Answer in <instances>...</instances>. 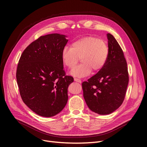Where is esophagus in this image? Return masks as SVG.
Wrapping results in <instances>:
<instances>
[{
  "instance_id": "34e87169",
  "label": "esophagus",
  "mask_w": 147,
  "mask_h": 147,
  "mask_svg": "<svg viewBox=\"0 0 147 147\" xmlns=\"http://www.w3.org/2000/svg\"><path fill=\"white\" fill-rule=\"evenodd\" d=\"M74 81H75V82H77L80 83L82 82V81H81L80 79H78V78H74Z\"/></svg>"
}]
</instances>
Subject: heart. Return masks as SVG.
Masks as SVG:
<instances>
[{"instance_id":"b5f03b06","label":"heart","mask_w":147,"mask_h":147,"mask_svg":"<svg viewBox=\"0 0 147 147\" xmlns=\"http://www.w3.org/2000/svg\"><path fill=\"white\" fill-rule=\"evenodd\" d=\"M109 49L107 43L98 38L88 36L74 42L71 48H64L62 51V59L68 68H73L79 63H82L71 71V74L78 78L88 76L92 69L94 71L101 69L105 64Z\"/></svg>"}]
</instances>
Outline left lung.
Masks as SVG:
<instances>
[{
	"mask_svg": "<svg viewBox=\"0 0 147 147\" xmlns=\"http://www.w3.org/2000/svg\"><path fill=\"white\" fill-rule=\"evenodd\" d=\"M109 56L104 66L87 82L82 83L83 97L89 109L109 114L122 104L129 83L124 53L114 36L107 34Z\"/></svg>",
	"mask_w": 147,
	"mask_h": 147,
	"instance_id": "8db88e82",
	"label": "left lung"
}]
</instances>
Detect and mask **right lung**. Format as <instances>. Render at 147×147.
I'll list each match as a JSON object with an SVG mask.
<instances>
[{
	"label": "right lung",
	"mask_w": 147,
	"mask_h": 147,
	"mask_svg": "<svg viewBox=\"0 0 147 147\" xmlns=\"http://www.w3.org/2000/svg\"><path fill=\"white\" fill-rule=\"evenodd\" d=\"M65 37L57 33L40 36L23 51L18 62L16 78L22 100L42 117L54 116L63 110L68 87L74 81L63 68Z\"/></svg>",
	"instance_id": "add662e5"
}]
</instances>
